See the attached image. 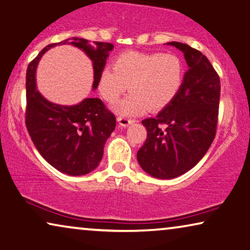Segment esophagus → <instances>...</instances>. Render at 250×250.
<instances>
[{
	"instance_id": "obj_1",
	"label": "esophagus",
	"mask_w": 250,
	"mask_h": 250,
	"mask_svg": "<svg viewBox=\"0 0 250 250\" xmlns=\"http://www.w3.org/2000/svg\"><path fill=\"white\" fill-rule=\"evenodd\" d=\"M118 122L119 125H120L121 126H128L129 125H131L133 120H131V119H128V118H125V117H118Z\"/></svg>"
}]
</instances>
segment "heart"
Segmentation results:
<instances>
[{
	"label": "heart",
	"mask_w": 250,
	"mask_h": 250,
	"mask_svg": "<svg viewBox=\"0 0 250 250\" xmlns=\"http://www.w3.org/2000/svg\"><path fill=\"white\" fill-rule=\"evenodd\" d=\"M182 82L183 65L176 55L125 51L115 58L113 67L102 70L98 89L103 100L115 103L129 85L131 94L113 109L124 117H136L168 105Z\"/></svg>",
	"instance_id": "b5f03b06"
}]
</instances>
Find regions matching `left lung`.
<instances>
[{
    "mask_svg": "<svg viewBox=\"0 0 250 250\" xmlns=\"http://www.w3.org/2000/svg\"><path fill=\"white\" fill-rule=\"evenodd\" d=\"M188 69L177 94L155 118L141 121L147 139L137 159L145 172L162 180L184 174L199 163L215 137L220 78L208 59L188 44L172 42Z\"/></svg>",
    "mask_w": 250,
    "mask_h": 250,
    "instance_id": "1",
    "label": "left lung"
}]
</instances>
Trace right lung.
Instances as JSON below:
<instances>
[{"label": "right lung", "instance_id": "add662e5", "mask_svg": "<svg viewBox=\"0 0 250 250\" xmlns=\"http://www.w3.org/2000/svg\"><path fill=\"white\" fill-rule=\"evenodd\" d=\"M73 44L93 62V89L106 64L113 44L74 37L44 47L30 62L27 70L25 125L40 155L59 172L72 176L91 173L103 157V148L115 128V117L100 99H84L75 105L56 104L40 94L36 85V69L42 55L57 44Z\"/></svg>", "mask_w": 250, "mask_h": 250}]
</instances>
